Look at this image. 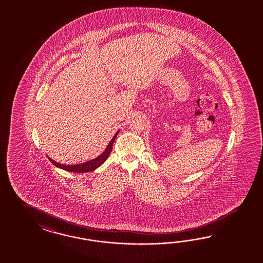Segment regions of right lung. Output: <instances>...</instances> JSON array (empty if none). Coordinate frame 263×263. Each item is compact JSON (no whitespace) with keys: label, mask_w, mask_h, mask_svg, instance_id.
I'll list each match as a JSON object with an SVG mask.
<instances>
[{"label":"right lung","mask_w":263,"mask_h":263,"mask_svg":"<svg viewBox=\"0 0 263 263\" xmlns=\"http://www.w3.org/2000/svg\"><path fill=\"white\" fill-rule=\"evenodd\" d=\"M119 132H120V130L112 137V139L110 141L109 144L107 145V147L105 148V151L95 159L89 160V161H87L85 163L76 164V165L60 164L56 161L51 159L50 157H48V159L51 161V163L54 166L60 167V168H63L64 171H67V172H71V173H89V172H93L97 167H100L104 162L107 160V158L109 157V155H110L111 152V148H112V144H114V142H115L117 136L119 134Z\"/></svg>","instance_id":"obj_1"}]
</instances>
